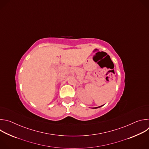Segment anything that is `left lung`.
<instances>
[{
	"instance_id": "1",
	"label": "left lung",
	"mask_w": 149,
	"mask_h": 149,
	"mask_svg": "<svg viewBox=\"0 0 149 149\" xmlns=\"http://www.w3.org/2000/svg\"><path fill=\"white\" fill-rule=\"evenodd\" d=\"M100 107H101V106H100ZM97 108H98V107H95V109H97Z\"/></svg>"
}]
</instances>
